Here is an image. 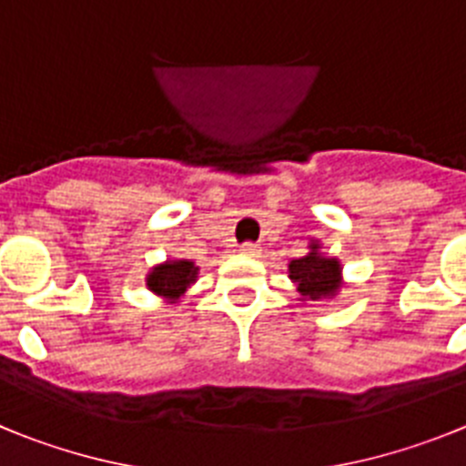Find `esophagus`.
Wrapping results in <instances>:
<instances>
[{"label":"esophagus","instance_id":"1","mask_svg":"<svg viewBox=\"0 0 466 466\" xmlns=\"http://www.w3.org/2000/svg\"><path fill=\"white\" fill-rule=\"evenodd\" d=\"M240 254H245V257H258V254H261V247H258L257 242H245V245H240Z\"/></svg>","mask_w":466,"mask_h":466}]
</instances>
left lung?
<instances>
[{
	"instance_id": "1",
	"label": "left lung",
	"mask_w": 466,
	"mask_h": 466,
	"mask_svg": "<svg viewBox=\"0 0 466 466\" xmlns=\"http://www.w3.org/2000/svg\"><path fill=\"white\" fill-rule=\"evenodd\" d=\"M289 278L299 282V291L308 296L310 300L324 299L331 296L339 289V261L336 258H322L317 254V245L312 247V252L303 258H296L289 263Z\"/></svg>"
}]
</instances>
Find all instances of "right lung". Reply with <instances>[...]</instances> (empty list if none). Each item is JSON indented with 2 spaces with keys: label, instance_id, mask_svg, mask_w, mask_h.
<instances>
[{
  "label": "right lung",
  "instance_id": "obj_1",
  "mask_svg": "<svg viewBox=\"0 0 466 466\" xmlns=\"http://www.w3.org/2000/svg\"><path fill=\"white\" fill-rule=\"evenodd\" d=\"M196 273L198 268L191 261H167L166 266H158L156 270H151L147 284H149V289L156 291V294L177 299V296L187 291V287L193 282Z\"/></svg>",
  "mask_w": 466,
  "mask_h": 466
}]
</instances>
